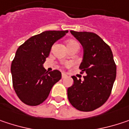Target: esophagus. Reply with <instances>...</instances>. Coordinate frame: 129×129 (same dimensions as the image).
Segmentation results:
<instances>
[{
    "instance_id": "34e87169",
    "label": "esophagus",
    "mask_w": 129,
    "mask_h": 129,
    "mask_svg": "<svg viewBox=\"0 0 129 129\" xmlns=\"http://www.w3.org/2000/svg\"><path fill=\"white\" fill-rule=\"evenodd\" d=\"M66 77V75L64 73H62V78H65Z\"/></svg>"
}]
</instances>
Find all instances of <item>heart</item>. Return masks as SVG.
Here are the masks:
<instances>
[{
  "mask_svg": "<svg viewBox=\"0 0 129 129\" xmlns=\"http://www.w3.org/2000/svg\"><path fill=\"white\" fill-rule=\"evenodd\" d=\"M67 47L68 48H72V47H77L79 49L80 47V45L79 43L77 42L76 41H74V40H70L67 42Z\"/></svg>",
  "mask_w": 129,
  "mask_h": 129,
  "instance_id": "obj_1",
  "label": "heart"
}]
</instances>
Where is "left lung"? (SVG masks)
Wrapping results in <instances>:
<instances>
[{"label":"left lung","instance_id":"left-lung-1","mask_svg":"<svg viewBox=\"0 0 129 129\" xmlns=\"http://www.w3.org/2000/svg\"><path fill=\"white\" fill-rule=\"evenodd\" d=\"M83 47L80 73L84 80L72 77L74 84L67 90L68 99L76 109L91 111L109 99L116 78L117 67L111 48L93 32L70 31Z\"/></svg>","mask_w":129,"mask_h":129}]
</instances>
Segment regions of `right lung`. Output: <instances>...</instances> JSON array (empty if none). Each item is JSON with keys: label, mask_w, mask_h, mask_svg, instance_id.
<instances>
[{"label": "right lung", "mask_w": 129, "mask_h": 129, "mask_svg": "<svg viewBox=\"0 0 129 129\" xmlns=\"http://www.w3.org/2000/svg\"><path fill=\"white\" fill-rule=\"evenodd\" d=\"M46 31L30 38L18 49L12 62V85L23 103L38 106L48 98L52 86L61 79V72H49L43 68L52 45L68 32Z\"/></svg>", "instance_id": "1"}]
</instances>
